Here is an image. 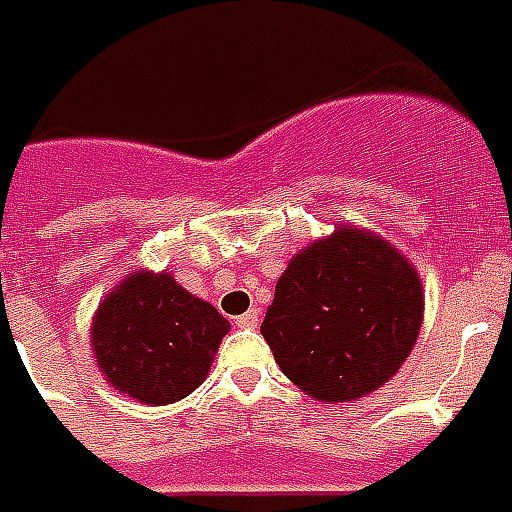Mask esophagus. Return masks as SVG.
I'll return each instance as SVG.
<instances>
[{
    "label": "esophagus",
    "mask_w": 512,
    "mask_h": 512,
    "mask_svg": "<svg viewBox=\"0 0 512 512\" xmlns=\"http://www.w3.org/2000/svg\"><path fill=\"white\" fill-rule=\"evenodd\" d=\"M259 321H261V313L253 307V310H248V313L237 318V326H240V329H256Z\"/></svg>",
    "instance_id": "34e87169"
}]
</instances>
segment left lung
Wrapping results in <instances>:
<instances>
[{
  "instance_id": "8db88e82",
  "label": "left lung",
  "mask_w": 512,
  "mask_h": 512,
  "mask_svg": "<svg viewBox=\"0 0 512 512\" xmlns=\"http://www.w3.org/2000/svg\"><path fill=\"white\" fill-rule=\"evenodd\" d=\"M421 318L424 291L413 264L386 240L340 226L291 259L261 334L302 391L351 402L394 378Z\"/></svg>"
}]
</instances>
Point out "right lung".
Here are the masks:
<instances>
[{
	"mask_svg": "<svg viewBox=\"0 0 512 512\" xmlns=\"http://www.w3.org/2000/svg\"><path fill=\"white\" fill-rule=\"evenodd\" d=\"M229 321L172 275L137 272L99 305L91 343L121 394L145 405L188 397L210 372Z\"/></svg>",
	"mask_w": 512,
	"mask_h": 512,
	"instance_id": "add662e5",
	"label": "right lung"
}]
</instances>
